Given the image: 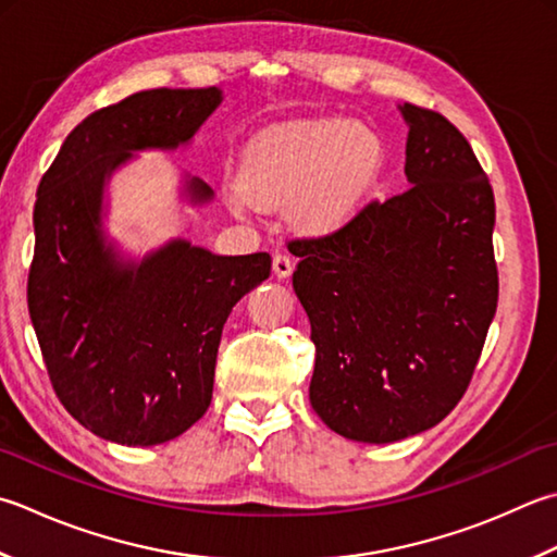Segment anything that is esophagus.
Segmentation results:
<instances>
[{
  "label": "esophagus",
  "mask_w": 557,
  "mask_h": 557,
  "mask_svg": "<svg viewBox=\"0 0 557 557\" xmlns=\"http://www.w3.org/2000/svg\"><path fill=\"white\" fill-rule=\"evenodd\" d=\"M292 270H294V260L287 253L272 256V272H275L280 280H287L292 275Z\"/></svg>",
  "instance_id": "esophagus-1"
}]
</instances>
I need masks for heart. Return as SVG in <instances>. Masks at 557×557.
I'll list each match as a JSON object with an SVG mask.
<instances>
[{
  "instance_id": "obj_1",
  "label": "heart",
  "mask_w": 557,
  "mask_h": 557,
  "mask_svg": "<svg viewBox=\"0 0 557 557\" xmlns=\"http://www.w3.org/2000/svg\"><path fill=\"white\" fill-rule=\"evenodd\" d=\"M384 163L381 139L345 117H313L265 129L250 141L236 210L294 200V220L307 232H331L367 200Z\"/></svg>"
}]
</instances>
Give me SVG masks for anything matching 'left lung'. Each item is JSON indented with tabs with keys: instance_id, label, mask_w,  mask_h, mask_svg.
Masks as SVG:
<instances>
[{
	"instance_id": "left-lung-1",
	"label": "left lung",
	"mask_w": 557,
	"mask_h": 557,
	"mask_svg": "<svg viewBox=\"0 0 557 557\" xmlns=\"http://www.w3.org/2000/svg\"><path fill=\"white\" fill-rule=\"evenodd\" d=\"M410 188L319 238H294L311 321L309 400L345 440L434 428L466 394L497 309L495 195L444 115L403 103Z\"/></svg>"
}]
</instances>
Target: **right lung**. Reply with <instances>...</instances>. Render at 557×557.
I'll return each mask as SVG.
<instances>
[{"label":"right lung","mask_w":557,"mask_h":557,"mask_svg":"<svg viewBox=\"0 0 557 557\" xmlns=\"http://www.w3.org/2000/svg\"><path fill=\"white\" fill-rule=\"evenodd\" d=\"M220 103L216 86L127 96L82 120L38 185L30 323L60 403L108 442L163 444L205 416L228 313L270 275V253L178 238L135 263L103 236L106 181L129 151L188 145ZM185 193L212 200L200 178Z\"/></svg>","instance_id":"obj_1"}]
</instances>
